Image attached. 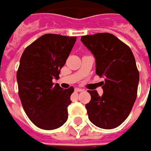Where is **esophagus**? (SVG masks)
<instances>
[{
	"instance_id": "34e87169",
	"label": "esophagus",
	"mask_w": 151,
	"mask_h": 151,
	"mask_svg": "<svg viewBox=\"0 0 151 151\" xmlns=\"http://www.w3.org/2000/svg\"><path fill=\"white\" fill-rule=\"evenodd\" d=\"M75 91H77V92H79V91H83L84 89H82V88H76Z\"/></svg>"
}]
</instances>
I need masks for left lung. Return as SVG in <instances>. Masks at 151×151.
Masks as SVG:
<instances>
[{
	"label": "left lung",
	"instance_id": "left-lung-1",
	"mask_svg": "<svg viewBox=\"0 0 151 151\" xmlns=\"http://www.w3.org/2000/svg\"><path fill=\"white\" fill-rule=\"evenodd\" d=\"M81 42L96 58V74L104 77L102 96L87 91L86 104L90 121L104 129L121 124L129 115L136 100L139 73L130 48L108 32L81 36Z\"/></svg>",
	"mask_w": 151,
	"mask_h": 151
}]
</instances>
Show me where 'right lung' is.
<instances>
[{"instance_id": "1", "label": "right lung", "mask_w": 151, "mask_h": 151, "mask_svg": "<svg viewBox=\"0 0 151 151\" xmlns=\"http://www.w3.org/2000/svg\"><path fill=\"white\" fill-rule=\"evenodd\" d=\"M76 37L48 33L27 47L17 72L18 95L28 119L37 127L52 130L68 119L73 86L63 89L52 80L59 78Z\"/></svg>"}]
</instances>
